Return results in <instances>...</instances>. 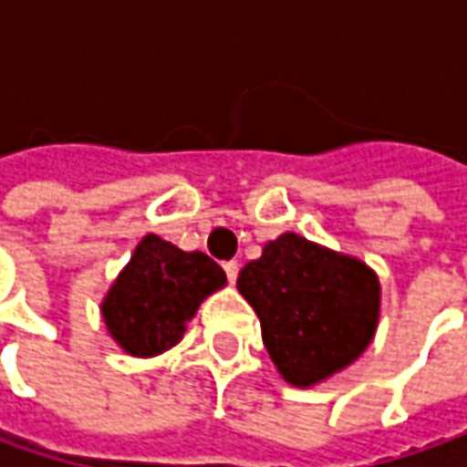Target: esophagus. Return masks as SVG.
<instances>
[{"label": "esophagus", "mask_w": 467, "mask_h": 467, "mask_svg": "<svg viewBox=\"0 0 467 467\" xmlns=\"http://www.w3.org/2000/svg\"><path fill=\"white\" fill-rule=\"evenodd\" d=\"M223 270H225V275H228V280L234 283L236 280V275H239V262L236 260H228L223 265Z\"/></svg>", "instance_id": "obj_1"}]
</instances>
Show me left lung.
<instances>
[{
	"label": "left lung",
	"instance_id": "1",
	"mask_svg": "<svg viewBox=\"0 0 467 467\" xmlns=\"http://www.w3.org/2000/svg\"><path fill=\"white\" fill-rule=\"evenodd\" d=\"M278 371L309 387L356 361L377 330L379 283L364 262L283 234L239 273Z\"/></svg>",
	"mask_w": 467,
	"mask_h": 467
}]
</instances>
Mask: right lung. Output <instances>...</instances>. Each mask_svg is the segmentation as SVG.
<instances>
[{
    "label": "right lung",
    "mask_w": 467,
    "mask_h": 467,
    "mask_svg": "<svg viewBox=\"0 0 467 467\" xmlns=\"http://www.w3.org/2000/svg\"><path fill=\"white\" fill-rule=\"evenodd\" d=\"M225 285V273L205 252H182L145 236L103 301V322L132 356H155L182 340L200 301Z\"/></svg>",
    "instance_id": "1"
}]
</instances>
